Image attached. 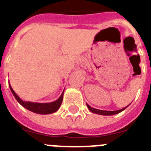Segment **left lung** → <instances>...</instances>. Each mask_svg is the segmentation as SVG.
<instances>
[{
	"label": "left lung",
	"mask_w": 151,
	"mask_h": 151,
	"mask_svg": "<svg viewBox=\"0 0 151 151\" xmlns=\"http://www.w3.org/2000/svg\"><path fill=\"white\" fill-rule=\"evenodd\" d=\"M128 106H129V105H128ZM87 106L89 109V110H90L91 112H92V113H96V114H100V115H104V116H111V115H114V114H117V113L123 111L125 108L127 107V106H125V107L122 108V109H121V110H115V111H107V110H97V109H95V108H92L91 106H89L88 104H87Z\"/></svg>",
	"instance_id": "8db88e82"
}]
</instances>
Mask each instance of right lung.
Segmentation results:
<instances>
[{
  "mask_svg": "<svg viewBox=\"0 0 151 151\" xmlns=\"http://www.w3.org/2000/svg\"><path fill=\"white\" fill-rule=\"evenodd\" d=\"M11 92L13 93V96L15 97L17 101H18L23 107L26 108L27 110H30V111L33 112V113H38V114H50L54 112L57 111L62 104L63 97V92L60 95V97L57 100V101H54L51 103H34V102H29V101H23L19 98L18 95L15 93V91L13 90L12 87L9 84Z\"/></svg>",
  "mask_w": 151,
  "mask_h": 151,
  "instance_id": "add662e5",
  "label": "right lung"
}]
</instances>
